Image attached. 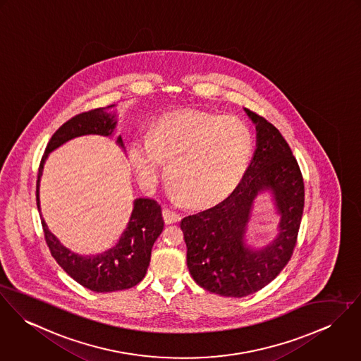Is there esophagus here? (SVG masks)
<instances>
[{"mask_svg":"<svg viewBox=\"0 0 361 361\" xmlns=\"http://www.w3.org/2000/svg\"><path fill=\"white\" fill-rule=\"evenodd\" d=\"M161 214H163V220L166 224H173V223H177L181 220V216L177 212H173L170 209H163Z\"/></svg>","mask_w":361,"mask_h":361,"instance_id":"obj_1","label":"esophagus"}]
</instances>
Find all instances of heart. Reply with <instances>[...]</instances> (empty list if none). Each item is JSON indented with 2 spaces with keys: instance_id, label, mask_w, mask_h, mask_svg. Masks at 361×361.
Here are the masks:
<instances>
[{
  "instance_id": "1",
  "label": "heart",
  "mask_w": 361,
  "mask_h": 361,
  "mask_svg": "<svg viewBox=\"0 0 361 361\" xmlns=\"http://www.w3.org/2000/svg\"><path fill=\"white\" fill-rule=\"evenodd\" d=\"M255 148L246 123L217 115L184 114L161 118L149 137L130 145V161L145 188L166 177L177 198L209 207L227 198L240 184Z\"/></svg>"
}]
</instances>
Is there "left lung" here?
<instances>
[{"mask_svg": "<svg viewBox=\"0 0 361 361\" xmlns=\"http://www.w3.org/2000/svg\"><path fill=\"white\" fill-rule=\"evenodd\" d=\"M245 112L256 126V149L240 184L219 204L181 220L191 277L227 298L252 295L280 274L296 245L305 206L302 173L288 142L271 123ZM263 193L271 195L279 223L276 237L257 247L247 228Z\"/></svg>", "mask_w": 361, "mask_h": 361, "instance_id": "8db88e82", "label": "left lung"}]
</instances>
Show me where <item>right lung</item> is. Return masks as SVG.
<instances>
[{"instance_id": "add662e5", "label": "right lung", "mask_w": 361, "mask_h": 361, "mask_svg": "<svg viewBox=\"0 0 361 361\" xmlns=\"http://www.w3.org/2000/svg\"><path fill=\"white\" fill-rule=\"evenodd\" d=\"M116 126V105H111L80 114L62 124L54 133L39 167L36 190L39 212H41V176L49 154L71 140L84 135H102L111 138L115 134ZM116 144L124 149L121 135L118 137ZM41 224L52 257L73 280L94 292H115L128 289L145 277L152 246L161 235L164 223L161 219V206L155 200L137 198L133 202V212L121 238L112 247L95 255L72 252L49 231L42 216Z\"/></svg>"}]
</instances>
